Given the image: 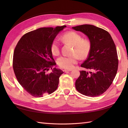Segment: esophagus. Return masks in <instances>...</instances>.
Returning <instances> with one entry per match:
<instances>
[{"mask_svg":"<svg viewBox=\"0 0 128 128\" xmlns=\"http://www.w3.org/2000/svg\"><path fill=\"white\" fill-rule=\"evenodd\" d=\"M72 70H71V69H64V70H63L64 72H70L72 71Z\"/></svg>","mask_w":128,"mask_h":128,"instance_id":"34e87169","label":"esophagus"}]
</instances>
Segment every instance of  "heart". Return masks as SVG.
I'll list each match as a JSON object with an SVG mask.
<instances>
[{"instance_id": "obj_1", "label": "heart", "mask_w": 128, "mask_h": 128, "mask_svg": "<svg viewBox=\"0 0 128 128\" xmlns=\"http://www.w3.org/2000/svg\"><path fill=\"white\" fill-rule=\"evenodd\" d=\"M64 43L72 45V56H62L57 60L59 66L64 69H71L78 62V56L84 59L88 56L91 49V40L88 38H82L81 34L74 31L64 32L61 37ZM51 51L54 56H58L60 50L56 40H54L51 45Z\"/></svg>"}]
</instances>
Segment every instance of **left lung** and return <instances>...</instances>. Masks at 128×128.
<instances>
[{"label":"left lung","instance_id":"1","mask_svg":"<svg viewBox=\"0 0 128 128\" xmlns=\"http://www.w3.org/2000/svg\"><path fill=\"white\" fill-rule=\"evenodd\" d=\"M72 28L86 34L91 42V51L81 67L92 72L80 71L75 82L76 90L88 96L101 95L110 88L117 73L118 60L115 44L108 32L97 26L83 24Z\"/></svg>","mask_w":128,"mask_h":128}]
</instances>
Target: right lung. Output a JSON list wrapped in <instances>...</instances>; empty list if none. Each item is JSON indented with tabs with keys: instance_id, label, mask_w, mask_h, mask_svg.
Returning a JSON list of instances; mask_svg holds the SVG:
<instances>
[{
	"instance_id": "add662e5",
	"label": "right lung",
	"mask_w": 128,
	"mask_h": 128,
	"mask_svg": "<svg viewBox=\"0 0 128 128\" xmlns=\"http://www.w3.org/2000/svg\"><path fill=\"white\" fill-rule=\"evenodd\" d=\"M66 26L41 28L27 32L18 42L13 54L15 75L24 90L34 97H42L55 91L64 72L54 68L51 45Z\"/></svg>"
}]
</instances>
